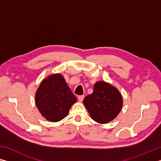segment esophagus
Masks as SVG:
<instances>
[{
    "instance_id": "1",
    "label": "esophagus",
    "mask_w": 161,
    "mask_h": 161,
    "mask_svg": "<svg viewBox=\"0 0 161 161\" xmlns=\"http://www.w3.org/2000/svg\"><path fill=\"white\" fill-rule=\"evenodd\" d=\"M84 95L79 96H78V100H79V101H80V102H82V100H84Z\"/></svg>"
}]
</instances>
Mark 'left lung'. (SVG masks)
Returning a JSON list of instances; mask_svg holds the SVG:
<instances>
[{
	"mask_svg": "<svg viewBox=\"0 0 161 161\" xmlns=\"http://www.w3.org/2000/svg\"><path fill=\"white\" fill-rule=\"evenodd\" d=\"M122 103L119 91L105 81L96 82L93 93L84 99V104L91 118L100 124L112 121L120 112Z\"/></svg>",
	"mask_w": 161,
	"mask_h": 161,
	"instance_id": "1",
	"label": "left lung"
}]
</instances>
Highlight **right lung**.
Wrapping results in <instances>:
<instances>
[{"instance_id": "add662e5", "label": "right lung", "mask_w": 161, "mask_h": 161, "mask_svg": "<svg viewBox=\"0 0 161 161\" xmlns=\"http://www.w3.org/2000/svg\"><path fill=\"white\" fill-rule=\"evenodd\" d=\"M77 101L64 78L60 74L51 75L42 81L36 95V103L47 120L57 122L68 114Z\"/></svg>"}]
</instances>
